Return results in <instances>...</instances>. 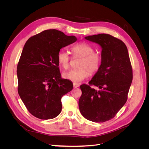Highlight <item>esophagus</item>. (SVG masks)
Returning a JSON list of instances; mask_svg holds the SVG:
<instances>
[{
  "instance_id": "1",
  "label": "esophagus",
  "mask_w": 149,
  "mask_h": 149,
  "mask_svg": "<svg viewBox=\"0 0 149 149\" xmlns=\"http://www.w3.org/2000/svg\"><path fill=\"white\" fill-rule=\"evenodd\" d=\"M73 85H74V87L75 88H78L80 86V84L79 83H73Z\"/></svg>"
}]
</instances>
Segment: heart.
<instances>
[{
    "label": "heart",
    "instance_id": "obj_1",
    "mask_svg": "<svg viewBox=\"0 0 149 149\" xmlns=\"http://www.w3.org/2000/svg\"><path fill=\"white\" fill-rule=\"evenodd\" d=\"M74 57H81L79 64V68L74 69L63 73L65 79L74 82H80L86 78L89 72L94 73L99 69L102 57L94 52V48L87 42H82L73 45L70 48ZM57 61L60 66L67 69L69 66L70 57L63 50L57 53Z\"/></svg>",
    "mask_w": 149,
    "mask_h": 149
}]
</instances>
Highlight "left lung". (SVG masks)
Returning a JSON list of instances; mask_svg holds the SVG:
<instances>
[{
    "label": "left lung",
    "mask_w": 149,
    "mask_h": 149,
    "mask_svg": "<svg viewBox=\"0 0 149 149\" xmlns=\"http://www.w3.org/2000/svg\"><path fill=\"white\" fill-rule=\"evenodd\" d=\"M85 38L101 46L102 62L89 85L80 86L79 109L86 119L103 123L113 118L127 101L133 79L132 65L127 47L120 39L107 34Z\"/></svg>",
    "instance_id": "1"
}]
</instances>
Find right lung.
<instances>
[{"instance_id": "add662e5", "label": "right lung", "mask_w": 149, "mask_h": 149, "mask_svg": "<svg viewBox=\"0 0 149 149\" xmlns=\"http://www.w3.org/2000/svg\"><path fill=\"white\" fill-rule=\"evenodd\" d=\"M56 29L45 30L26 41L17 67L18 93L30 113L52 119L61 111V97L73 89L61 79L57 61L60 49L77 41Z\"/></svg>"}]
</instances>
